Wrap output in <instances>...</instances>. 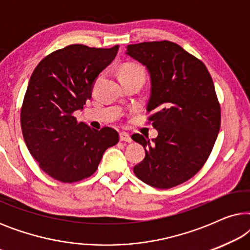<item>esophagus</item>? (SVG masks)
I'll return each mask as SVG.
<instances>
[{
  "instance_id": "1",
  "label": "esophagus",
  "mask_w": 250,
  "mask_h": 250,
  "mask_svg": "<svg viewBox=\"0 0 250 250\" xmlns=\"http://www.w3.org/2000/svg\"><path fill=\"white\" fill-rule=\"evenodd\" d=\"M119 140L123 142H132V139H131V135L128 134V133L126 132H122L121 134H119Z\"/></svg>"
}]
</instances>
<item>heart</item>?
<instances>
[{
    "mask_svg": "<svg viewBox=\"0 0 250 250\" xmlns=\"http://www.w3.org/2000/svg\"><path fill=\"white\" fill-rule=\"evenodd\" d=\"M119 77L121 81L128 80V78L134 77H146V70L141 64L135 62H127L123 64L121 70H119Z\"/></svg>",
    "mask_w": 250,
    "mask_h": 250,
    "instance_id": "obj_1",
    "label": "heart"
}]
</instances>
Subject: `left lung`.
<instances>
[{
    "label": "left lung",
    "mask_w": 250,
    "mask_h": 250,
    "mask_svg": "<svg viewBox=\"0 0 250 250\" xmlns=\"http://www.w3.org/2000/svg\"><path fill=\"white\" fill-rule=\"evenodd\" d=\"M127 54L148 68V123L158 131L153 142L132 135L146 148L133 170L142 182L169 189L196 175L213 150L221 127L213 80L203 61L169 41L131 44Z\"/></svg>",
    "instance_id": "left-lung-1"
}]
</instances>
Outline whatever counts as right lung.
<instances>
[{"label":"right lung","instance_id":"add662e5","mask_svg":"<svg viewBox=\"0 0 250 250\" xmlns=\"http://www.w3.org/2000/svg\"><path fill=\"white\" fill-rule=\"evenodd\" d=\"M118 49L71 44L41 60L30 76L20 114L23 140L40 168L54 180L75 183L93 175L105 150L119 141L114 128L97 131L74 116L91 99L95 78Z\"/></svg>","mask_w":250,"mask_h":250}]
</instances>
